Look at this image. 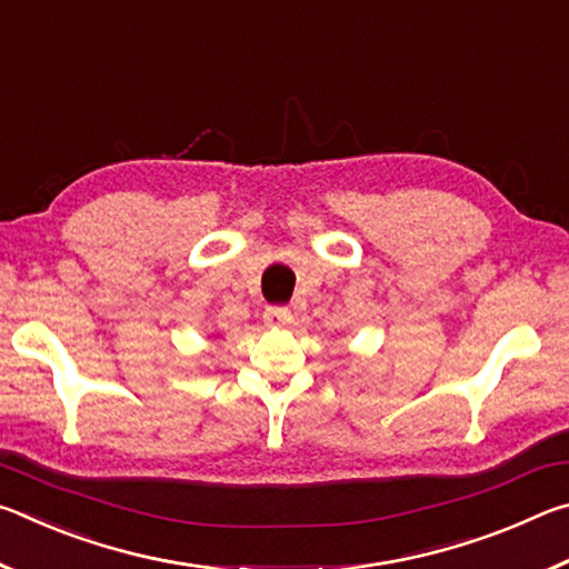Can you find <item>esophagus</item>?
I'll list each match as a JSON object with an SVG mask.
<instances>
[{"instance_id": "1", "label": "esophagus", "mask_w": 569, "mask_h": 569, "mask_svg": "<svg viewBox=\"0 0 569 569\" xmlns=\"http://www.w3.org/2000/svg\"><path fill=\"white\" fill-rule=\"evenodd\" d=\"M263 321L268 326H273V329H281V326H288V323L293 321V313L288 311V308H283V306H271V308H266Z\"/></svg>"}]
</instances>
